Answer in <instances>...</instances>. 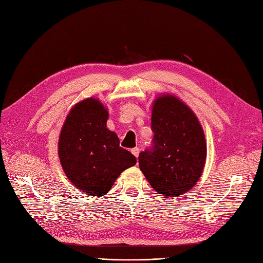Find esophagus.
I'll list each match as a JSON object with an SVG mask.
<instances>
[{"mask_svg": "<svg viewBox=\"0 0 263 263\" xmlns=\"http://www.w3.org/2000/svg\"><path fill=\"white\" fill-rule=\"evenodd\" d=\"M131 153L134 155V157L137 159L139 158V155H140V148L139 147H135V148H133L132 150H131Z\"/></svg>", "mask_w": 263, "mask_h": 263, "instance_id": "esophagus-1", "label": "esophagus"}]
</instances>
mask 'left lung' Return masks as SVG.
<instances>
[{
    "mask_svg": "<svg viewBox=\"0 0 263 263\" xmlns=\"http://www.w3.org/2000/svg\"><path fill=\"white\" fill-rule=\"evenodd\" d=\"M153 145L139 156L150 185L164 196L190 191L201 176L206 147L203 130L192 109L174 96L155 101L151 116Z\"/></svg>",
    "mask_w": 263,
    "mask_h": 263,
    "instance_id": "obj_1",
    "label": "left lung"
}]
</instances>
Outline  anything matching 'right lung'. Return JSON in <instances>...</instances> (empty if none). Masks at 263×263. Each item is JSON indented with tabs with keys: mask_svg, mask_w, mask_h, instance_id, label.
<instances>
[{
	"mask_svg": "<svg viewBox=\"0 0 263 263\" xmlns=\"http://www.w3.org/2000/svg\"><path fill=\"white\" fill-rule=\"evenodd\" d=\"M107 117L99 100H83L69 112L60 135L63 170L87 195H105L118 176L136 163L130 151L119 146L116 133L106 128Z\"/></svg>",
	"mask_w": 263,
	"mask_h": 263,
	"instance_id": "right-lung-1",
	"label": "right lung"
}]
</instances>
